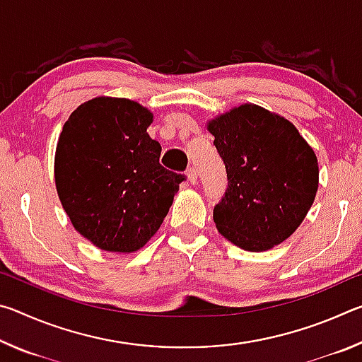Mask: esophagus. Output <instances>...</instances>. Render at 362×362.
I'll return each mask as SVG.
<instances>
[{"instance_id":"obj_1","label":"esophagus","mask_w":362,"mask_h":362,"mask_svg":"<svg viewBox=\"0 0 362 362\" xmlns=\"http://www.w3.org/2000/svg\"><path fill=\"white\" fill-rule=\"evenodd\" d=\"M187 177H188V182L193 183V185L196 182H198V170H196L194 166H189L187 169Z\"/></svg>"}]
</instances>
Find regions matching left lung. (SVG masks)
I'll return each mask as SVG.
<instances>
[{
  "label": "left lung",
  "instance_id": "1",
  "mask_svg": "<svg viewBox=\"0 0 362 362\" xmlns=\"http://www.w3.org/2000/svg\"><path fill=\"white\" fill-rule=\"evenodd\" d=\"M228 188L214 207L220 235L249 252L286 241L308 214L320 185L317 158L289 119L243 103L207 121Z\"/></svg>",
  "mask_w": 362,
  "mask_h": 362
}]
</instances>
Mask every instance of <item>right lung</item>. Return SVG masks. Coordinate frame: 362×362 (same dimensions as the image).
<instances>
[{
    "label": "right lung",
    "mask_w": 362,
    "mask_h": 362,
    "mask_svg": "<svg viewBox=\"0 0 362 362\" xmlns=\"http://www.w3.org/2000/svg\"><path fill=\"white\" fill-rule=\"evenodd\" d=\"M151 122L140 103L102 95L81 103L60 132L59 199L79 235L107 252L142 249L185 179L159 164L161 145L146 132Z\"/></svg>",
    "instance_id": "add662e5"
}]
</instances>
